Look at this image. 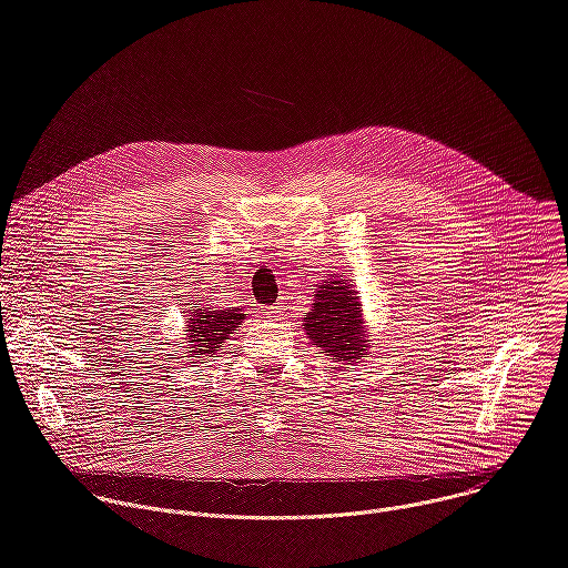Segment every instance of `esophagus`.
<instances>
[{
    "label": "esophagus",
    "mask_w": 568,
    "mask_h": 568,
    "mask_svg": "<svg viewBox=\"0 0 568 568\" xmlns=\"http://www.w3.org/2000/svg\"><path fill=\"white\" fill-rule=\"evenodd\" d=\"M283 310H285V305H283V303H276V305L270 307V314H281Z\"/></svg>",
    "instance_id": "esophagus-1"
}]
</instances>
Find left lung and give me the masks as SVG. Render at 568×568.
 <instances>
[{"label": "left lung", "instance_id": "left-lung-1", "mask_svg": "<svg viewBox=\"0 0 568 568\" xmlns=\"http://www.w3.org/2000/svg\"><path fill=\"white\" fill-rule=\"evenodd\" d=\"M303 321L312 346L337 362H357L368 353L359 296L344 278L333 276L316 287Z\"/></svg>", "mask_w": 568, "mask_h": 568}]
</instances>
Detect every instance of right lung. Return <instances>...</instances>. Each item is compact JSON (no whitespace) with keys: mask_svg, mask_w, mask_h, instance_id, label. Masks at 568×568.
<instances>
[{"mask_svg":"<svg viewBox=\"0 0 568 568\" xmlns=\"http://www.w3.org/2000/svg\"><path fill=\"white\" fill-rule=\"evenodd\" d=\"M195 310H189V353L191 357L195 355H213L220 344L233 335L235 328H240L242 318V307L233 310H213V307H202L200 303H193Z\"/></svg>","mask_w":568,"mask_h":568,"instance_id":"right-lung-1","label":"right lung"}]
</instances>
